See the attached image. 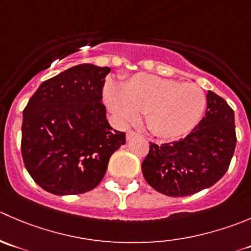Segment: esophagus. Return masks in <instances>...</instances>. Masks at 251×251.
<instances>
[{
    "mask_svg": "<svg viewBox=\"0 0 251 251\" xmlns=\"http://www.w3.org/2000/svg\"><path fill=\"white\" fill-rule=\"evenodd\" d=\"M138 133L137 132H135V131H127V133H126V138H127V140H131V138L132 137H135V136H137Z\"/></svg>",
    "mask_w": 251,
    "mask_h": 251,
    "instance_id": "obj_1",
    "label": "esophagus"
}]
</instances>
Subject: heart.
Returning a JSON list of instances; mask_svg holds the SVG:
<instances>
[{
	"label": "heart",
	"mask_w": 251,
	"mask_h": 251,
	"mask_svg": "<svg viewBox=\"0 0 251 251\" xmlns=\"http://www.w3.org/2000/svg\"><path fill=\"white\" fill-rule=\"evenodd\" d=\"M109 109L124 123H137L146 115L151 132L164 140L187 135L199 124L206 108V96L200 87L152 75L137 74L105 91Z\"/></svg>",
	"instance_id": "obj_1"
}]
</instances>
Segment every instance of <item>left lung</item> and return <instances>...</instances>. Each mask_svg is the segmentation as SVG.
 <instances>
[{
	"instance_id": "left-lung-1",
	"label": "left lung",
	"mask_w": 251,
	"mask_h": 251,
	"mask_svg": "<svg viewBox=\"0 0 251 251\" xmlns=\"http://www.w3.org/2000/svg\"><path fill=\"white\" fill-rule=\"evenodd\" d=\"M202 120L186 137L169 143L151 142L142 162L146 181L163 195L182 198L215 185L228 170L234 154V111L208 91Z\"/></svg>"
}]
</instances>
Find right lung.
I'll use <instances>...</instances> for the list:
<instances>
[{
    "instance_id": "add662e5",
    "label": "right lung",
    "mask_w": 251,
    "mask_h": 251,
    "mask_svg": "<svg viewBox=\"0 0 251 251\" xmlns=\"http://www.w3.org/2000/svg\"><path fill=\"white\" fill-rule=\"evenodd\" d=\"M109 67L82 64L40 84L23 110L22 157L34 181L55 195L93 190L125 145L101 103Z\"/></svg>"
}]
</instances>
